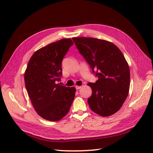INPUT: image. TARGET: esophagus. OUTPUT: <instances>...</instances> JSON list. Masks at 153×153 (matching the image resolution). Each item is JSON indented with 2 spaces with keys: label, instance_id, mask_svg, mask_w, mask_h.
<instances>
[{
  "label": "esophagus",
  "instance_id": "obj_1",
  "mask_svg": "<svg viewBox=\"0 0 153 153\" xmlns=\"http://www.w3.org/2000/svg\"><path fill=\"white\" fill-rule=\"evenodd\" d=\"M82 87V86H78V85H76L75 86V88H76V89H80V88Z\"/></svg>",
  "mask_w": 153,
  "mask_h": 153
}]
</instances>
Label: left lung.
Listing matches in <instances>:
<instances>
[{"label": "left lung", "mask_w": 153, "mask_h": 153, "mask_svg": "<svg viewBox=\"0 0 153 153\" xmlns=\"http://www.w3.org/2000/svg\"><path fill=\"white\" fill-rule=\"evenodd\" d=\"M79 52L98 78L89 83L92 95L87 101L91 109L107 117L121 108L128 95L130 73L121 51L114 43L93 38H72Z\"/></svg>", "instance_id": "left-lung-1"}]
</instances>
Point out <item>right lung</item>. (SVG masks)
<instances>
[{"instance_id": "add662e5", "label": "right lung", "mask_w": 153, "mask_h": 153, "mask_svg": "<svg viewBox=\"0 0 153 153\" xmlns=\"http://www.w3.org/2000/svg\"><path fill=\"white\" fill-rule=\"evenodd\" d=\"M71 39H62L39 49L30 57L24 74L25 87L35 110L42 118L57 121L68 113L76 89L57 84L62 76V61Z\"/></svg>"}]
</instances>
